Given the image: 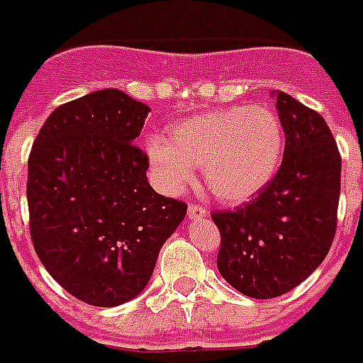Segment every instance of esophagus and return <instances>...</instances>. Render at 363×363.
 <instances>
[{"label":"esophagus","mask_w":363,"mask_h":363,"mask_svg":"<svg viewBox=\"0 0 363 363\" xmlns=\"http://www.w3.org/2000/svg\"><path fill=\"white\" fill-rule=\"evenodd\" d=\"M188 216L197 220V218H205L207 216V208L203 207V205H197V203H191L190 207H188Z\"/></svg>","instance_id":"esophagus-1"}]
</instances>
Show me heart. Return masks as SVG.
<instances>
[{"label":"heart","mask_w":363,"mask_h":363,"mask_svg":"<svg viewBox=\"0 0 363 363\" xmlns=\"http://www.w3.org/2000/svg\"><path fill=\"white\" fill-rule=\"evenodd\" d=\"M285 138L281 123L264 106H235L182 121L169 140L152 135L147 156L172 190H181L203 167L216 199L237 205L255 197L278 173Z\"/></svg>","instance_id":"1"}]
</instances>
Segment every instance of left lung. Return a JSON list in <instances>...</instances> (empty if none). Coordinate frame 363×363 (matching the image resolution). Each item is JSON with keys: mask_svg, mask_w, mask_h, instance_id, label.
<instances>
[{"mask_svg": "<svg viewBox=\"0 0 363 363\" xmlns=\"http://www.w3.org/2000/svg\"><path fill=\"white\" fill-rule=\"evenodd\" d=\"M285 132L278 173L246 205L212 212L222 244L218 270L250 298H276L319 267L337 225L341 156L326 121L287 93H276Z\"/></svg>", "mask_w": 363, "mask_h": 363, "instance_id": "1", "label": "left lung"}]
</instances>
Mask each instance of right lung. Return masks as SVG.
Here are the masks:
<instances>
[{
    "label": "right lung",
    "instance_id": "right-lung-1",
    "mask_svg": "<svg viewBox=\"0 0 363 363\" xmlns=\"http://www.w3.org/2000/svg\"><path fill=\"white\" fill-rule=\"evenodd\" d=\"M151 108L102 89L55 108L28 162L29 229L40 263L89 306L115 308L145 289L186 203L147 181L135 138Z\"/></svg>",
    "mask_w": 363,
    "mask_h": 363
}]
</instances>
